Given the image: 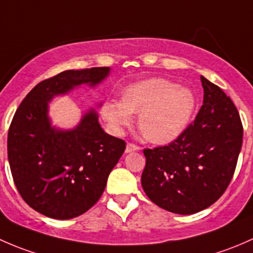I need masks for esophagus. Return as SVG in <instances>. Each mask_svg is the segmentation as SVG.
<instances>
[{"mask_svg": "<svg viewBox=\"0 0 253 253\" xmlns=\"http://www.w3.org/2000/svg\"><path fill=\"white\" fill-rule=\"evenodd\" d=\"M139 146L135 145V144H131V142H129V144H126V152L129 153V152H134V151H137L139 150Z\"/></svg>", "mask_w": 253, "mask_h": 253, "instance_id": "esophagus-1", "label": "esophagus"}]
</instances>
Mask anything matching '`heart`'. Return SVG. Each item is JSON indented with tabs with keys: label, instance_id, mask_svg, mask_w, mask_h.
Here are the masks:
<instances>
[{
	"label": "heart",
	"instance_id": "b5f03b06",
	"mask_svg": "<svg viewBox=\"0 0 253 253\" xmlns=\"http://www.w3.org/2000/svg\"><path fill=\"white\" fill-rule=\"evenodd\" d=\"M196 107L191 88L161 78L142 80L123 88L121 102H103L102 116L116 130L131 123L139 113L140 131L153 144H168L180 136L189 126Z\"/></svg>",
	"mask_w": 253,
	"mask_h": 253
}]
</instances>
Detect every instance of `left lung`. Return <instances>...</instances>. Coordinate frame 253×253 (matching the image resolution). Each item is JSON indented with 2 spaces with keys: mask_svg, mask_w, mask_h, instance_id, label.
I'll list each match as a JSON object with an SVG mask.
<instances>
[{
  "mask_svg": "<svg viewBox=\"0 0 253 253\" xmlns=\"http://www.w3.org/2000/svg\"><path fill=\"white\" fill-rule=\"evenodd\" d=\"M204 105L183 134L167 146L145 148L141 185L163 210L192 214L214 204L233 179L244 129L233 101L201 77Z\"/></svg>",
  "mask_w": 253,
  "mask_h": 253,
  "instance_id": "8db88e82",
  "label": "left lung"
}]
</instances>
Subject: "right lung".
I'll return each instance as SVG.
<instances>
[{"label": "right lung", "mask_w": 253, "mask_h": 253, "mask_svg": "<svg viewBox=\"0 0 253 253\" xmlns=\"http://www.w3.org/2000/svg\"><path fill=\"white\" fill-rule=\"evenodd\" d=\"M108 74V67L62 72L39 83L15 111L7 140L13 180L22 199L46 217L70 219L90 210L126 150L124 140L101 127L95 109L72 130L52 126L47 114L54 96L96 86Z\"/></svg>", "instance_id": "add662e5"}]
</instances>
